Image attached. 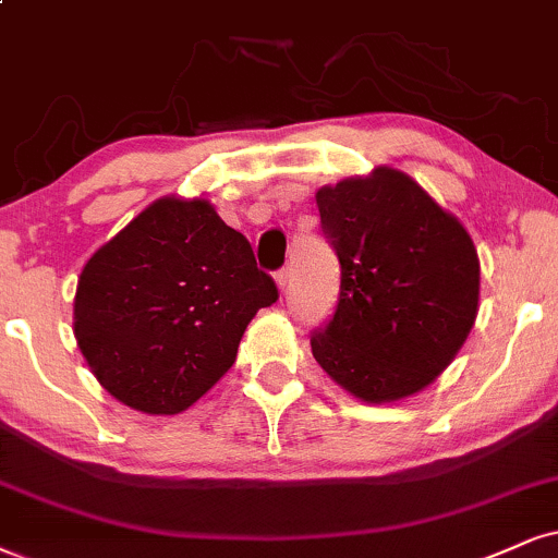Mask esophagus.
<instances>
[{"label": "esophagus", "mask_w": 558, "mask_h": 558, "mask_svg": "<svg viewBox=\"0 0 558 558\" xmlns=\"http://www.w3.org/2000/svg\"><path fill=\"white\" fill-rule=\"evenodd\" d=\"M274 279H277V287L281 292L287 290V287H290V271H287V268H279L277 274H274Z\"/></svg>", "instance_id": "esophagus-1"}]
</instances>
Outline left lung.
Wrapping results in <instances>:
<instances>
[{"label": "left lung", "instance_id": "left-lung-1", "mask_svg": "<svg viewBox=\"0 0 558 558\" xmlns=\"http://www.w3.org/2000/svg\"><path fill=\"white\" fill-rule=\"evenodd\" d=\"M336 251L333 315L311 336L315 362L367 403L405 398L442 373L478 311V256L456 217L390 168L315 194Z\"/></svg>", "mask_w": 558, "mask_h": 558}]
</instances>
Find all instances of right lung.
Instances as JSON below:
<instances>
[{"label": "right lung", "instance_id": "obj_1", "mask_svg": "<svg viewBox=\"0 0 558 558\" xmlns=\"http://www.w3.org/2000/svg\"><path fill=\"white\" fill-rule=\"evenodd\" d=\"M279 290L243 232L204 198H160L82 268L74 336L102 388L178 414L235 364L245 326Z\"/></svg>", "mask_w": 558, "mask_h": 558}]
</instances>
